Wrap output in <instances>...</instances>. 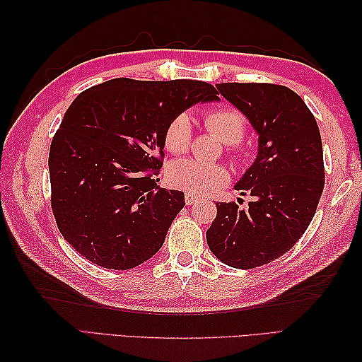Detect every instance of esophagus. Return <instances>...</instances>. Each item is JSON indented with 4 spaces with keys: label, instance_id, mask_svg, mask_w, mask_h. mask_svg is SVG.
Wrapping results in <instances>:
<instances>
[{
    "label": "esophagus",
    "instance_id": "esophagus-1",
    "mask_svg": "<svg viewBox=\"0 0 362 362\" xmlns=\"http://www.w3.org/2000/svg\"><path fill=\"white\" fill-rule=\"evenodd\" d=\"M194 202H197V196L191 194V193H185V204L187 205H193Z\"/></svg>",
    "mask_w": 362,
    "mask_h": 362
}]
</instances>
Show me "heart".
<instances>
[{
    "label": "heart",
    "mask_w": 362,
    "mask_h": 362,
    "mask_svg": "<svg viewBox=\"0 0 362 362\" xmlns=\"http://www.w3.org/2000/svg\"><path fill=\"white\" fill-rule=\"evenodd\" d=\"M205 124L226 144L241 141L245 130L244 115L233 107H219L205 115ZM193 138V121L188 113H179L165 130V148L174 156L189 149ZM168 180L173 187L191 194L209 196L228 182V171L222 165H210L197 160H179L169 165Z\"/></svg>",
    "instance_id": "1"
}]
</instances>
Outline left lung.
<instances>
[{"label": "left lung", "mask_w": 362, "mask_h": 362, "mask_svg": "<svg viewBox=\"0 0 362 362\" xmlns=\"http://www.w3.org/2000/svg\"><path fill=\"white\" fill-rule=\"evenodd\" d=\"M258 134V153L236 183L257 197L247 210L216 204L206 230L214 257L227 266L253 269L280 258L294 245L316 213L325 185L319 126L296 91L275 83H216Z\"/></svg>", "instance_id": "left-lung-1"}]
</instances>
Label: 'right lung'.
Instances as JSON below:
<instances>
[{"mask_svg":"<svg viewBox=\"0 0 362 362\" xmlns=\"http://www.w3.org/2000/svg\"><path fill=\"white\" fill-rule=\"evenodd\" d=\"M201 81L112 79L74 99L49 149L51 209L60 233L91 263L127 271L156 255L183 205L160 188L165 130L197 103L219 101Z\"/></svg>","mask_w":362,"mask_h":362,"instance_id":"right-lung-1","label":"right lung"}]
</instances>
